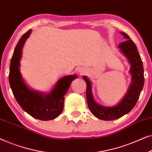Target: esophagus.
<instances>
[{
  "mask_svg": "<svg viewBox=\"0 0 152 152\" xmlns=\"http://www.w3.org/2000/svg\"><path fill=\"white\" fill-rule=\"evenodd\" d=\"M78 72L79 74L82 75H84L85 72H86V71H85V70L83 69V68H80V69L78 70Z\"/></svg>",
  "mask_w": 152,
  "mask_h": 152,
  "instance_id": "34e87169",
  "label": "esophagus"
}]
</instances>
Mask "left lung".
Wrapping results in <instances>:
<instances>
[{
	"mask_svg": "<svg viewBox=\"0 0 152 152\" xmlns=\"http://www.w3.org/2000/svg\"><path fill=\"white\" fill-rule=\"evenodd\" d=\"M126 41L120 43V52L128 60L130 64L131 84L127 92L115 106L104 107L95 102L92 92V83L87 76H83L86 83V99L89 109L93 115L102 120L118 119L129 113L138 100L140 92L144 86V68L136 45L126 33L120 32Z\"/></svg>",
	"mask_w": 152,
	"mask_h": 152,
	"instance_id": "obj_1",
	"label": "left lung"
}]
</instances>
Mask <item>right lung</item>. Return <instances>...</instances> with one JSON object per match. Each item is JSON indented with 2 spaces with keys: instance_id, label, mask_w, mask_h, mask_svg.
I'll return each instance as SVG.
<instances>
[{
  "instance_id": "1",
  "label": "right lung",
  "mask_w": 152,
  "mask_h": 152,
  "mask_svg": "<svg viewBox=\"0 0 152 152\" xmlns=\"http://www.w3.org/2000/svg\"><path fill=\"white\" fill-rule=\"evenodd\" d=\"M32 32L28 30L18 41L14 49L10 67L9 81L12 93L23 110L33 118L41 120H51L57 118L64 109V95L76 75L60 79L50 93H42L30 88L20 71L23 48Z\"/></svg>"
}]
</instances>
